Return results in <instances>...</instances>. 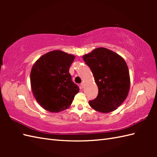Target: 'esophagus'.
<instances>
[{"mask_svg":"<svg viewBox=\"0 0 157 157\" xmlns=\"http://www.w3.org/2000/svg\"><path fill=\"white\" fill-rule=\"evenodd\" d=\"M80 86H81V88H84V86H85L84 83V82H82V84H80Z\"/></svg>","mask_w":157,"mask_h":157,"instance_id":"obj_1","label":"esophagus"}]
</instances>
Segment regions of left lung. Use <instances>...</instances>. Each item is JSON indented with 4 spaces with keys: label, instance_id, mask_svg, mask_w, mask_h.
Wrapping results in <instances>:
<instances>
[{
    "label": "left lung",
    "instance_id": "8db88e82",
    "mask_svg": "<svg viewBox=\"0 0 157 157\" xmlns=\"http://www.w3.org/2000/svg\"><path fill=\"white\" fill-rule=\"evenodd\" d=\"M89 66L98 88V94L89 105L95 111L107 113L124 102L130 88L128 67L121 56L100 47L82 56Z\"/></svg>",
    "mask_w": 157,
    "mask_h": 157
}]
</instances>
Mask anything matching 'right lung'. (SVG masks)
I'll return each mask as SVG.
<instances>
[{"label": "right lung", "mask_w": 157, "mask_h": 157, "mask_svg": "<svg viewBox=\"0 0 157 157\" xmlns=\"http://www.w3.org/2000/svg\"><path fill=\"white\" fill-rule=\"evenodd\" d=\"M75 56L55 50L35 62L30 73L32 90L36 101L46 111L58 113L68 109L79 87L71 80L69 67Z\"/></svg>", "instance_id": "1"}]
</instances>
